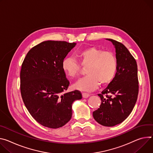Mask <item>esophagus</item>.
Wrapping results in <instances>:
<instances>
[{
	"mask_svg": "<svg viewBox=\"0 0 153 153\" xmlns=\"http://www.w3.org/2000/svg\"><path fill=\"white\" fill-rule=\"evenodd\" d=\"M90 96V94L86 93H82V97L84 98H87Z\"/></svg>",
	"mask_w": 153,
	"mask_h": 153,
	"instance_id": "1",
	"label": "esophagus"
}]
</instances>
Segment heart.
<instances>
[{
    "mask_svg": "<svg viewBox=\"0 0 153 153\" xmlns=\"http://www.w3.org/2000/svg\"><path fill=\"white\" fill-rule=\"evenodd\" d=\"M76 57L79 63L73 57H66L62 62V69L69 77L77 76L81 71V64L86 67L85 77L74 84L75 89L90 91L101 84L107 85L112 81L116 74L117 61L115 55L110 51L88 47L79 51Z\"/></svg>",
    "mask_w": 153,
    "mask_h": 153,
    "instance_id": "1",
    "label": "heart"
}]
</instances>
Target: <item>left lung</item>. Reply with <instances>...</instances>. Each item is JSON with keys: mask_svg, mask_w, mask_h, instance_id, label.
<instances>
[{"mask_svg": "<svg viewBox=\"0 0 153 153\" xmlns=\"http://www.w3.org/2000/svg\"><path fill=\"white\" fill-rule=\"evenodd\" d=\"M115 48L117 69L115 77L101 94V104L93 112L94 119L104 126L122 123L132 111L138 93L136 60L124 45L107 39Z\"/></svg>", "mask_w": 153, "mask_h": 153, "instance_id": "left-lung-1", "label": "left lung"}]
</instances>
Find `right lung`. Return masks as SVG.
<instances>
[{"label":"right lung","mask_w":153,"mask_h":153,"mask_svg":"<svg viewBox=\"0 0 153 153\" xmlns=\"http://www.w3.org/2000/svg\"><path fill=\"white\" fill-rule=\"evenodd\" d=\"M75 43L46 41L32 48L22 64L20 80L23 102L32 117L45 127L63 126L72 117V104L82 96L66 93L69 82L62 62Z\"/></svg>","instance_id":"right-lung-1"}]
</instances>
